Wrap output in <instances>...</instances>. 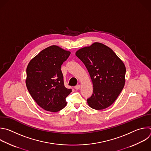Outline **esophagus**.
I'll return each mask as SVG.
<instances>
[{
    "label": "esophagus",
    "mask_w": 151,
    "mask_h": 151,
    "mask_svg": "<svg viewBox=\"0 0 151 151\" xmlns=\"http://www.w3.org/2000/svg\"><path fill=\"white\" fill-rule=\"evenodd\" d=\"M80 88H81V85H76V86H75V88L76 90L79 89Z\"/></svg>",
    "instance_id": "34e87169"
}]
</instances>
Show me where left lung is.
Masks as SVG:
<instances>
[{"mask_svg":"<svg viewBox=\"0 0 151 151\" xmlns=\"http://www.w3.org/2000/svg\"><path fill=\"white\" fill-rule=\"evenodd\" d=\"M76 56L83 63L93 84V93L87 99L90 107L103 110L117 99L125 83L126 67L113 50L94 42L78 50Z\"/></svg>","mask_w":151,"mask_h":151,"instance_id":"obj_1","label":"left lung"}]
</instances>
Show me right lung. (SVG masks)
Returning <instances> with one entry per match:
<instances>
[{
  "label": "right lung",
  "instance_id": "add662e5",
  "mask_svg": "<svg viewBox=\"0 0 151 151\" xmlns=\"http://www.w3.org/2000/svg\"><path fill=\"white\" fill-rule=\"evenodd\" d=\"M70 55L57 45L40 52L28 63L26 85L37 104L44 110L58 112L66 106V98L72 92L64 85L61 66Z\"/></svg>",
  "mask_w": 151,
  "mask_h": 151
}]
</instances>
